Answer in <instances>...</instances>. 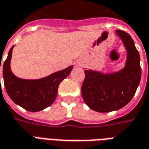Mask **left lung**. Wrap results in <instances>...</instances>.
<instances>
[{
  "label": "left lung",
  "instance_id": "8db88e82",
  "mask_svg": "<svg viewBox=\"0 0 149 149\" xmlns=\"http://www.w3.org/2000/svg\"><path fill=\"white\" fill-rule=\"evenodd\" d=\"M116 33L128 52L125 68L112 74L84 71L82 97L88 106L96 112H112L125 106L132 99L141 81L140 55L133 40L125 31L116 30Z\"/></svg>",
  "mask_w": 149,
  "mask_h": 149
}]
</instances>
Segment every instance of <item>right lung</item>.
Segmentation results:
<instances>
[{"label": "right lung", "instance_id": "add662e5", "mask_svg": "<svg viewBox=\"0 0 149 149\" xmlns=\"http://www.w3.org/2000/svg\"><path fill=\"white\" fill-rule=\"evenodd\" d=\"M13 47L9 50L3 65V78L6 92L14 103L25 110L38 112L45 109L54 102L59 84L71 72L72 66L39 80L21 79L15 77L10 69Z\"/></svg>", "mask_w": 149, "mask_h": 149}]
</instances>
